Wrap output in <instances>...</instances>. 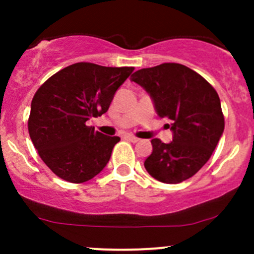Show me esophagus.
<instances>
[{
    "label": "esophagus",
    "instance_id": "1",
    "mask_svg": "<svg viewBox=\"0 0 254 254\" xmlns=\"http://www.w3.org/2000/svg\"><path fill=\"white\" fill-rule=\"evenodd\" d=\"M125 137H126V138H127V140L132 141V142H138V141H140V138H137V137H134V136H132V134H126Z\"/></svg>",
    "mask_w": 254,
    "mask_h": 254
}]
</instances>
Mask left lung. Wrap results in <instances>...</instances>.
<instances>
[{
	"label": "left lung",
	"instance_id": "obj_1",
	"mask_svg": "<svg viewBox=\"0 0 254 254\" xmlns=\"http://www.w3.org/2000/svg\"><path fill=\"white\" fill-rule=\"evenodd\" d=\"M132 81L151 96L155 111L170 122L173 141L151 140L152 152L143 165L152 178L176 185L193 177L207 163L224 132L216 90L193 69L179 64L141 68Z\"/></svg>",
	"mask_w": 254,
	"mask_h": 254
}]
</instances>
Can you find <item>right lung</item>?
I'll return each mask as SVG.
<instances>
[{"label": "right lung", "mask_w": 254, "mask_h": 254, "mask_svg": "<svg viewBox=\"0 0 254 254\" xmlns=\"http://www.w3.org/2000/svg\"><path fill=\"white\" fill-rule=\"evenodd\" d=\"M133 67L78 62L47 80L31 100L28 129L38 154L56 176L84 183L111 159L118 136H105L86 122L108 111Z\"/></svg>", "instance_id": "add662e5"}]
</instances>
